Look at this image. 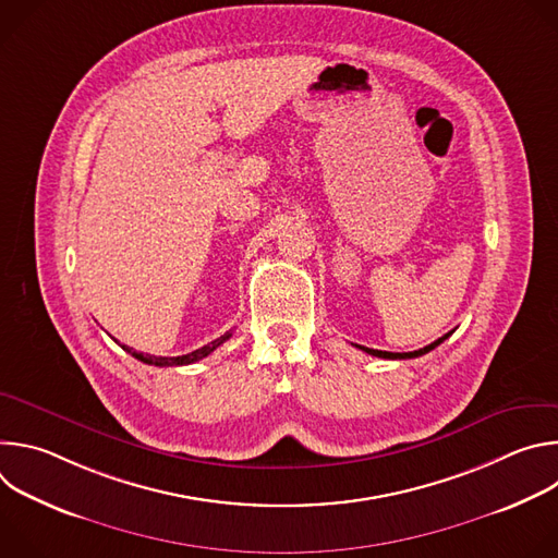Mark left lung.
I'll list each match as a JSON object with an SVG mask.
<instances>
[{"mask_svg":"<svg viewBox=\"0 0 558 558\" xmlns=\"http://www.w3.org/2000/svg\"><path fill=\"white\" fill-rule=\"evenodd\" d=\"M452 333V331H450ZM450 333H446V336H441L439 340H435L433 344H428V347H424V349H420V351H411V353H388V351H377V349H366V347H357V349H362V351H366L368 355H375V357H384V360H411V357H420V355H426L428 351H433L435 347H439Z\"/></svg>","mask_w":558,"mask_h":558,"instance_id":"obj_1","label":"left lung"}]
</instances>
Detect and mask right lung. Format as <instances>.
<instances>
[{"mask_svg":"<svg viewBox=\"0 0 558 558\" xmlns=\"http://www.w3.org/2000/svg\"><path fill=\"white\" fill-rule=\"evenodd\" d=\"M229 338H231V331H227L225 336L216 338L214 342H209V344H205V347H201V349H196V351H192V353H187V355H179V357H156V355L136 353V351H132L130 347H123V349H125L128 353H132V357L141 360L143 364H151V366H185V364H194V362L207 357L214 349H218V347H220L222 342H227Z\"/></svg>","mask_w":558,"mask_h":558,"instance_id":"obj_1","label":"right lung"}]
</instances>
